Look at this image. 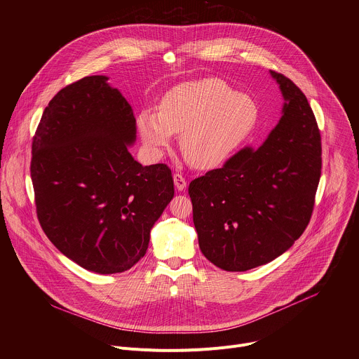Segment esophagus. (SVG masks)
Here are the masks:
<instances>
[{"label": "esophagus", "mask_w": 359, "mask_h": 359, "mask_svg": "<svg viewBox=\"0 0 359 359\" xmlns=\"http://www.w3.org/2000/svg\"><path fill=\"white\" fill-rule=\"evenodd\" d=\"M173 180H175V186H176V189H177L179 191H182V190H184V189H186L187 182H186V179H184L180 173H175Z\"/></svg>", "instance_id": "obj_1"}]
</instances>
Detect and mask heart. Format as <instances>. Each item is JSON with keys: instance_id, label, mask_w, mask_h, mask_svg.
Segmentation results:
<instances>
[{"instance_id": "obj_1", "label": "heart", "mask_w": 359, "mask_h": 359, "mask_svg": "<svg viewBox=\"0 0 359 359\" xmlns=\"http://www.w3.org/2000/svg\"><path fill=\"white\" fill-rule=\"evenodd\" d=\"M257 118V108L245 95H237L217 78L183 82L165 93L161 111L137 115L142 140L153 156H161L182 133L186 161L197 169L224 163L243 143Z\"/></svg>"}]
</instances>
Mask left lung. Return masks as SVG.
<instances>
[{
  "instance_id": "1",
  "label": "left lung",
  "mask_w": 359,
  "mask_h": 359,
  "mask_svg": "<svg viewBox=\"0 0 359 359\" xmlns=\"http://www.w3.org/2000/svg\"><path fill=\"white\" fill-rule=\"evenodd\" d=\"M283 116L260 147L245 146L189 184L201 252L226 271H247L287 251L310 223L321 177V135L302 90L270 71Z\"/></svg>"
}]
</instances>
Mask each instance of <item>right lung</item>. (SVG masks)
<instances>
[{
	"instance_id": "right-lung-1",
	"label": "right lung",
	"mask_w": 359,
	"mask_h": 359,
	"mask_svg": "<svg viewBox=\"0 0 359 359\" xmlns=\"http://www.w3.org/2000/svg\"><path fill=\"white\" fill-rule=\"evenodd\" d=\"M107 81L85 76L50 99L32 139L31 179L50 243L89 271L115 274L146 254L175 187L168 165L132 158L136 119Z\"/></svg>"
}]
</instances>
